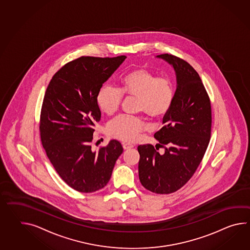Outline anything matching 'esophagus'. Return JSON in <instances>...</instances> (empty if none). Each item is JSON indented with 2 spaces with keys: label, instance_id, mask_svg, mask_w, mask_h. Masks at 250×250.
Listing matches in <instances>:
<instances>
[{
  "label": "esophagus",
  "instance_id": "34e87169",
  "mask_svg": "<svg viewBox=\"0 0 250 250\" xmlns=\"http://www.w3.org/2000/svg\"><path fill=\"white\" fill-rule=\"evenodd\" d=\"M133 145H128V144H124V145H123V148H124V150H130V149L133 148Z\"/></svg>",
  "mask_w": 250,
  "mask_h": 250
}]
</instances>
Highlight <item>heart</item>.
Returning <instances> with one entry per match:
<instances>
[{
  "label": "heart",
  "instance_id": "heart-1",
  "mask_svg": "<svg viewBox=\"0 0 250 250\" xmlns=\"http://www.w3.org/2000/svg\"><path fill=\"white\" fill-rule=\"evenodd\" d=\"M124 95L137 99V111L159 119L165 117L172 107L175 86L170 78L157 76L145 67H139L122 78L119 89L111 85L100 88L97 102L101 111L108 116L115 114L121 106ZM147 128L144 117L120 116L109 123L107 131L113 138L133 143Z\"/></svg>",
  "mask_w": 250,
  "mask_h": 250
}]
</instances>
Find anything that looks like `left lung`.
<instances>
[{"instance_id": "8db88e82", "label": "left lung", "mask_w": 250, "mask_h": 250, "mask_svg": "<svg viewBox=\"0 0 250 250\" xmlns=\"http://www.w3.org/2000/svg\"><path fill=\"white\" fill-rule=\"evenodd\" d=\"M158 57L174 67L178 85L164 126L154 134L165 152L160 154L151 145H139V178L150 192L171 194L188 182L205 156L211 138V101L188 62L168 54Z\"/></svg>"}]
</instances>
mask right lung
<instances>
[{
	"label": "right lung",
	"instance_id": "add662e5",
	"mask_svg": "<svg viewBox=\"0 0 250 250\" xmlns=\"http://www.w3.org/2000/svg\"><path fill=\"white\" fill-rule=\"evenodd\" d=\"M125 58L81 56L57 71L45 90L39 122L41 143L60 178L79 192L103 188L122 154L117 140L98 150L91 143L101 117L98 92Z\"/></svg>",
	"mask_w": 250,
	"mask_h": 250
}]
</instances>
